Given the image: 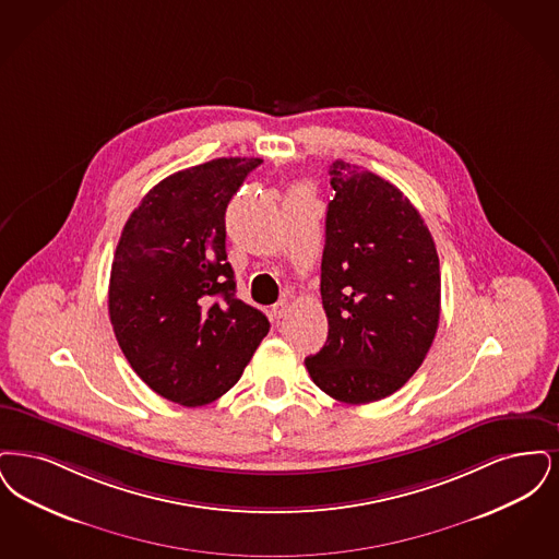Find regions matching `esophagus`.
<instances>
[{"label":"esophagus","mask_w":559,"mask_h":559,"mask_svg":"<svg viewBox=\"0 0 559 559\" xmlns=\"http://www.w3.org/2000/svg\"><path fill=\"white\" fill-rule=\"evenodd\" d=\"M288 309H290V302L284 298V300H280V302H275L273 305V309H271V313H273V317L275 319H282V317H286V313H288Z\"/></svg>","instance_id":"obj_1"}]
</instances>
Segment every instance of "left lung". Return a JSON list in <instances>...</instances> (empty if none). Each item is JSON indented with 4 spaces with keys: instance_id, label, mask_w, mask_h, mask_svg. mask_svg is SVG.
<instances>
[{
    "instance_id": "obj_1",
    "label": "left lung",
    "mask_w": 559,
    "mask_h": 559,
    "mask_svg": "<svg viewBox=\"0 0 559 559\" xmlns=\"http://www.w3.org/2000/svg\"><path fill=\"white\" fill-rule=\"evenodd\" d=\"M325 215L321 300L328 341L305 359L332 399L365 405L405 386L440 319L435 240L407 195L371 170L336 160Z\"/></svg>"
}]
</instances>
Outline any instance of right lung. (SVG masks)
<instances>
[{
	"label": "right lung",
	"instance_id": "add662e5",
	"mask_svg": "<svg viewBox=\"0 0 559 559\" xmlns=\"http://www.w3.org/2000/svg\"><path fill=\"white\" fill-rule=\"evenodd\" d=\"M261 158H215L173 173L127 218L108 313L122 355L156 394L183 407L231 389L269 321L236 298L225 211Z\"/></svg>",
	"mask_w": 559,
	"mask_h": 559
}]
</instances>
